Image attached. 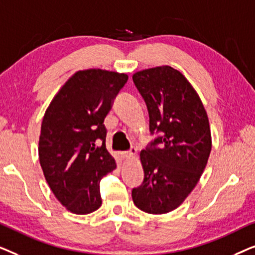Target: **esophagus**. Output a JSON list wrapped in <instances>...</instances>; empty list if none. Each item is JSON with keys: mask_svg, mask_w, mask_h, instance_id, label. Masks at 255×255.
<instances>
[{"mask_svg": "<svg viewBox=\"0 0 255 255\" xmlns=\"http://www.w3.org/2000/svg\"><path fill=\"white\" fill-rule=\"evenodd\" d=\"M135 154H137V149H135L134 147H132L128 152H122L121 153V158L122 159H128V158H131V156H134Z\"/></svg>", "mask_w": 255, "mask_h": 255, "instance_id": "1", "label": "esophagus"}]
</instances>
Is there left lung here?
Segmentation results:
<instances>
[{"label": "left lung", "mask_w": 255, "mask_h": 255, "mask_svg": "<svg viewBox=\"0 0 255 255\" xmlns=\"http://www.w3.org/2000/svg\"><path fill=\"white\" fill-rule=\"evenodd\" d=\"M149 131L156 138L140 152L141 186L132 189L135 207L152 215L173 211L196 186L211 152L207 111L189 81L170 66L134 73Z\"/></svg>", "instance_id": "8db88e82"}]
</instances>
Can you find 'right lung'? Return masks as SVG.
Returning <instances> with one entry per match:
<instances>
[{
    "instance_id": "add662e5",
    "label": "right lung",
    "mask_w": 255,
    "mask_h": 255,
    "mask_svg": "<svg viewBox=\"0 0 255 255\" xmlns=\"http://www.w3.org/2000/svg\"><path fill=\"white\" fill-rule=\"evenodd\" d=\"M128 76L103 69L79 71L61 87L44 115L39 161L54 196L73 214L102 204L100 181L116 168L106 147L104 118Z\"/></svg>"
}]
</instances>
